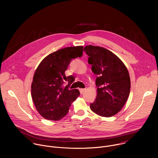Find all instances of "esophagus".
Here are the masks:
<instances>
[{"instance_id":"obj_1","label":"esophagus","mask_w":158,"mask_h":158,"mask_svg":"<svg viewBox=\"0 0 158 158\" xmlns=\"http://www.w3.org/2000/svg\"><path fill=\"white\" fill-rule=\"evenodd\" d=\"M85 91V89H79V91L81 94H82Z\"/></svg>"}]
</instances>
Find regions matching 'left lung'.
<instances>
[{"mask_svg":"<svg viewBox=\"0 0 158 158\" xmlns=\"http://www.w3.org/2000/svg\"><path fill=\"white\" fill-rule=\"evenodd\" d=\"M84 51L89 56L92 71L98 76L96 99L90 108L99 116H113L122 109L129 96V72L117 56L104 48L89 45Z\"/></svg>","mask_w":158,"mask_h":158,"instance_id":"1","label":"left lung"}]
</instances>
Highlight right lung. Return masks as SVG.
<instances>
[{
    "mask_svg": "<svg viewBox=\"0 0 158 158\" xmlns=\"http://www.w3.org/2000/svg\"><path fill=\"white\" fill-rule=\"evenodd\" d=\"M82 52V46L60 49L49 54L38 65L31 85V96L37 110L44 118L61 119L80 95L78 89H69L74 77H66L65 71L71 60L81 57ZM64 81L69 85L63 88Z\"/></svg>",
    "mask_w": 158,
    "mask_h": 158,
    "instance_id": "obj_1",
    "label": "right lung"
}]
</instances>
